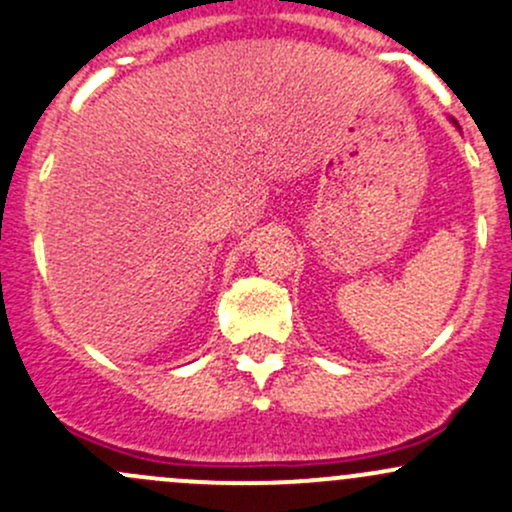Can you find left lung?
Wrapping results in <instances>:
<instances>
[{"label": "left lung", "instance_id": "8db88e82", "mask_svg": "<svg viewBox=\"0 0 512 512\" xmlns=\"http://www.w3.org/2000/svg\"><path fill=\"white\" fill-rule=\"evenodd\" d=\"M451 122H454V120H451Z\"/></svg>", "mask_w": 512, "mask_h": 512}]
</instances>
